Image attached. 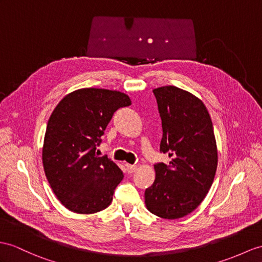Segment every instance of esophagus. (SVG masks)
Wrapping results in <instances>:
<instances>
[{
	"instance_id": "34e87169",
	"label": "esophagus",
	"mask_w": 262,
	"mask_h": 262,
	"mask_svg": "<svg viewBox=\"0 0 262 262\" xmlns=\"http://www.w3.org/2000/svg\"><path fill=\"white\" fill-rule=\"evenodd\" d=\"M137 169H138V167L135 164H126V170L129 173H133V172L137 171Z\"/></svg>"
}]
</instances>
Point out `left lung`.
Segmentation results:
<instances>
[{"instance_id": "8db88e82", "label": "left lung", "mask_w": 262, "mask_h": 262, "mask_svg": "<svg viewBox=\"0 0 262 262\" xmlns=\"http://www.w3.org/2000/svg\"><path fill=\"white\" fill-rule=\"evenodd\" d=\"M162 124L160 151L170 162L155 165L156 180L145 190V207L162 219L191 213L205 199L218 165L213 125L203 102L186 90H153Z\"/></svg>"}]
</instances>
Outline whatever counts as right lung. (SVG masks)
Returning <instances> with one entry per match:
<instances>
[{"label": "right lung", "mask_w": 262, "mask_h": 262, "mask_svg": "<svg viewBox=\"0 0 262 262\" xmlns=\"http://www.w3.org/2000/svg\"><path fill=\"white\" fill-rule=\"evenodd\" d=\"M131 104L129 95L106 89H79L63 98L49 119L42 148L47 179L68 210L92 214L109 207L123 172L107 157H98L113 113Z\"/></svg>", "instance_id": "right-lung-1"}]
</instances>
